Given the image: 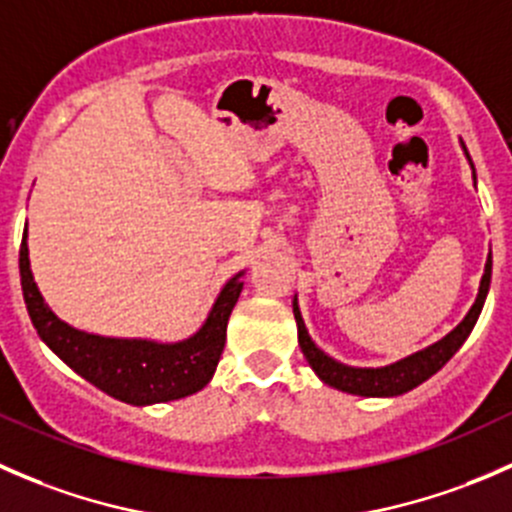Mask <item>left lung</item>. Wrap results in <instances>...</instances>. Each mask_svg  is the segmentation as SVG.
I'll use <instances>...</instances> for the list:
<instances>
[{
	"label": "left lung",
	"instance_id": "left-lung-1",
	"mask_svg": "<svg viewBox=\"0 0 512 512\" xmlns=\"http://www.w3.org/2000/svg\"><path fill=\"white\" fill-rule=\"evenodd\" d=\"M463 153H466L468 165H471L473 170V180H476V168H473V160L468 156L466 146H463ZM490 272H493V260H490L488 255L483 277H480L476 302H473V307L468 309V314L461 319V324H458L456 329H451L446 337L438 339V342L431 344V347L421 349V352L416 354L404 356V359L394 361V364L376 366V369H371V366L342 364V361L332 359L327 352H322V349L312 342L307 327H304L297 294H294L292 312H294V322H297V339H299V347H302L304 359L309 361L314 374H317L324 384L332 386V389L347 391V394H354V396H369V399H391V396L406 394V391L416 389L418 384L431 379V376L436 374V371L463 347L468 334H471L473 327H476L480 309H483L485 297H488Z\"/></svg>",
	"mask_w": 512,
	"mask_h": 512
}]
</instances>
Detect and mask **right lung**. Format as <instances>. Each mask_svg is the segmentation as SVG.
I'll list each match as a JSON object with an SVG mask.
<instances>
[{
    "label": "right lung",
    "mask_w": 512,
    "mask_h": 512,
    "mask_svg": "<svg viewBox=\"0 0 512 512\" xmlns=\"http://www.w3.org/2000/svg\"><path fill=\"white\" fill-rule=\"evenodd\" d=\"M19 275L29 317L51 352L103 394L131 406H151L185 399L213 379L225 347L227 319L242 292L245 270L225 282L198 332L180 342L103 337L56 317L34 282L27 230L19 250Z\"/></svg>",
    "instance_id": "right-lung-1"
}]
</instances>
